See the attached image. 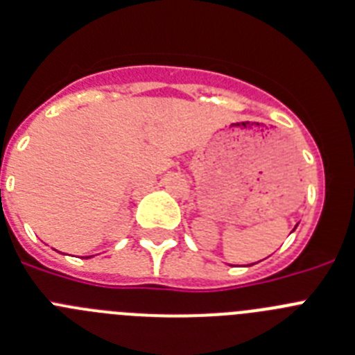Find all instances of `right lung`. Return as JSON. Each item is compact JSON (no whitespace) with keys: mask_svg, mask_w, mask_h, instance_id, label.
<instances>
[{"mask_svg":"<svg viewBox=\"0 0 355 355\" xmlns=\"http://www.w3.org/2000/svg\"><path fill=\"white\" fill-rule=\"evenodd\" d=\"M88 258H90V257H88Z\"/></svg>","mask_w":355,"mask_h":355,"instance_id":"right-lung-1","label":"right lung"}]
</instances>
